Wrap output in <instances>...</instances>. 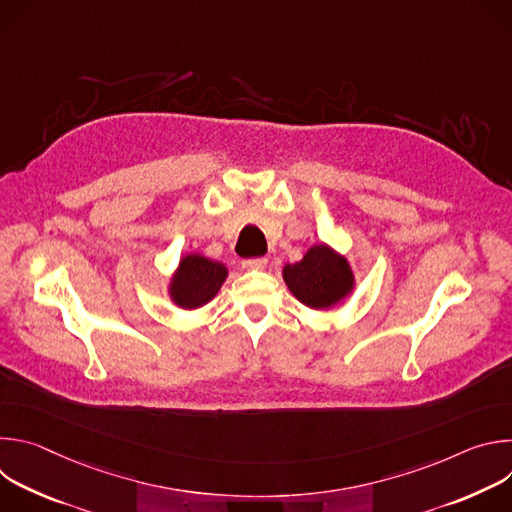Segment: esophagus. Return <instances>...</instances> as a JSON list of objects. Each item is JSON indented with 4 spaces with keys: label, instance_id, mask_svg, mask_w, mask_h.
<instances>
[{
    "label": "esophagus",
    "instance_id": "esophagus-1",
    "mask_svg": "<svg viewBox=\"0 0 512 512\" xmlns=\"http://www.w3.org/2000/svg\"><path fill=\"white\" fill-rule=\"evenodd\" d=\"M243 269H265L267 267V259L265 257H253V259H243L241 261Z\"/></svg>",
    "mask_w": 512,
    "mask_h": 512
}]
</instances>
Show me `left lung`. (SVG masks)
I'll list each match as a JSON object with an SVG mask.
<instances>
[{
    "label": "left lung",
    "instance_id": "left-lung-1",
    "mask_svg": "<svg viewBox=\"0 0 512 512\" xmlns=\"http://www.w3.org/2000/svg\"><path fill=\"white\" fill-rule=\"evenodd\" d=\"M281 277L291 296L310 310L336 308L356 289L350 261L326 243L312 245L296 263H285Z\"/></svg>",
    "mask_w": 512,
    "mask_h": 512
}]
</instances>
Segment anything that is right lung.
<instances>
[{
  "mask_svg": "<svg viewBox=\"0 0 512 512\" xmlns=\"http://www.w3.org/2000/svg\"><path fill=\"white\" fill-rule=\"evenodd\" d=\"M229 277V267L221 261L208 259L202 253H186L168 281L170 302L186 312L198 310L216 298Z\"/></svg>",
  "mask_w": 512,
  "mask_h": 512,
  "instance_id": "obj_1",
  "label": "right lung"
}]
</instances>
